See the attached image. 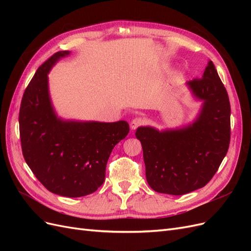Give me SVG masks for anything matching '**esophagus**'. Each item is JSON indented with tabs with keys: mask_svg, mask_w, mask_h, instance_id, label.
<instances>
[{
	"mask_svg": "<svg viewBox=\"0 0 251 251\" xmlns=\"http://www.w3.org/2000/svg\"><path fill=\"white\" fill-rule=\"evenodd\" d=\"M144 124V119L143 118H140V117H137V118H134L132 121H131V128L132 130H136L138 126H140L141 125Z\"/></svg>",
	"mask_w": 251,
	"mask_h": 251,
	"instance_id": "esophagus-1",
	"label": "esophagus"
}]
</instances>
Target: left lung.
Masks as SVG:
<instances>
[{
    "instance_id": "8db88e82",
    "label": "left lung",
    "mask_w": 251,
    "mask_h": 251,
    "mask_svg": "<svg viewBox=\"0 0 251 251\" xmlns=\"http://www.w3.org/2000/svg\"><path fill=\"white\" fill-rule=\"evenodd\" d=\"M186 87L202 105L192 124L159 131L139 126L149 185L157 193L184 195L206 185L218 171L230 141V103L209 60L200 79Z\"/></svg>"
}]
</instances>
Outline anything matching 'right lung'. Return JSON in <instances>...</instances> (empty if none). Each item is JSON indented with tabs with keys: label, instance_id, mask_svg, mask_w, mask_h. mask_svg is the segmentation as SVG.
Wrapping results in <instances>:
<instances>
[{
	"label": "right lung",
	"instance_id": "right-lung-1",
	"mask_svg": "<svg viewBox=\"0 0 251 251\" xmlns=\"http://www.w3.org/2000/svg\"><path fill=\"white\" fill-rule=\"evenodd\" d=\"M69 54L56 52L37 69L23 95L19 123L23 156L37 180L53 194L77 198L103 183L111 151L130 126L125 120L100 123L57 116L48 73Z\"/></svg>",
	"mask_w": 251,
	"mask_h": 251
}]
</instances>
